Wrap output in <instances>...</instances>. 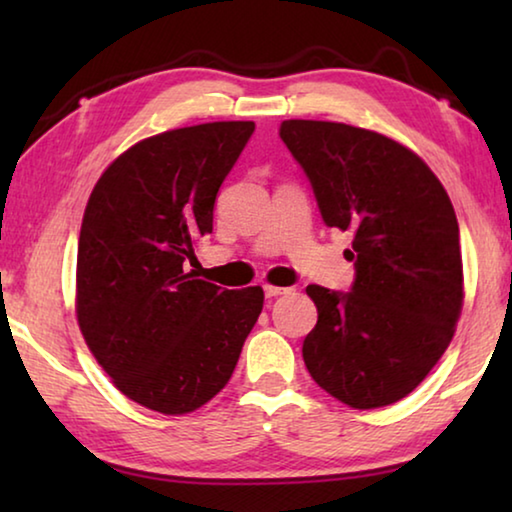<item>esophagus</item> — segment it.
I'll use <instances>...</instances> for the list:
<instances>
[{
    "label": "esophagus",
    "mask_w": 512,
    "mask_h": 512,
    "mask_svg": "<svg viewBox=\"0 0 512 512\" xmlns=\"http://www.w3.org/2000/svg\"><path fill=\"white\" fill-rule=\"evenodd\" d=\"M264 293H266V298H275V296H282V293H289V289L273 287V284H264Z\"/></svg>",
    "instance_id": "obj_1"
}]
</instances>
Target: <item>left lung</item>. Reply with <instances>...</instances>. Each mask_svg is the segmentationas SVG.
<instances>
[{
    "instance_id": "8db88e82",
    "label": "left lung",
    "mask_w": 512,
    "mask_h": 512,
    "mask_svg": "<svg viewBox=\"0 0 512 512\" xmlns=\"http://www.w3.org/2000/svg\"><path fill=\"white\" fill-rule=\"evenodd\" d=\"M280 137L320 216L352 235L350 291L309 284L318 323L302 343L316 384L352 409L409 395L443 357L463 307L452 201L418 155L336 121L287 119Z\"/></svg>"
}]
</instances>
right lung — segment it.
Masks as SVG:
<instances>
[{
	"label": "right lung",
	"instance_id": "add662e5",
	"mask_svg": "<svg viewBox=\"0 0 512 512\" xmlns=\"http://www.w3.org/2000/svg\"><path fill=\"white\" fill-rule=\"evenodd\" d=\"M253 131L212 121L146 137L101 173L85 207L76 318L112 384L151 411L210 402L262 314V287L230 291L185 271Z\"/></svg>",
	"mask_w": 512,
	"mask_h": 512
}]
</instances>
